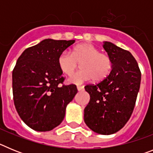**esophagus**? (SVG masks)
Wrapping results in <instances>:
<instances>
[{"label": "esophagus", "instance_id": "esophagus-1", "mask_svg": "<svg viewBox=\"0 0 153 153\" xmlns=\"http://www.w3.org/2000/svg\"><path fill=\"white\" fill-rule=\"evenodd\" d=\"M78 91H83L84 90V86H77Z\"/></svg>", "mask_w": 153, "mask_h": 153}]
</instances>
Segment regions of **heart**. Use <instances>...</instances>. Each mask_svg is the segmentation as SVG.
Returning <instances> with one entry per match:
<instances>
[{
	"mask_svg": "<svg viewBox=\"0 0 153 153\" xmlns=\"http://www.w3.org/2000/svg\"><path fill=\"white\" fill-rule=\"evenodd\" d=\"M58 67L67 76L74 74L78 63L81 70L68 79L69 83L81 84L93 79L100 81L107 76L113 67V61L107 54L101 53L97 48L90 44L76 46L71 53L64 51L58 57Z\"/></svg>",
	"mask_w": 153,
	"mask_h": 153,
	"instance_id": "obj_1",
	"label": "heart"
}]
</instances>
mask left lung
Returning a JSON list of instances; mask_svg holds the SVG:
<instances>
[{
    "label": "left lung",
    "instance_id": "1",
    "mask_svg": "<svg viewBox=\"0 0 153 153\" xmlns=\"http://www.w3.org/2000/svg\"><path fill=\"white\" fill-rule=\"evenodd\" d=\"M113 61L110 74L95 85H86L90 100L84 109V122L93 132L110 135L130 118L140 90L141 72L131 53L111 42H103Z\"/></svg>",
    "mask_w": 153,
    "mask_h": 153
}]
</instances>
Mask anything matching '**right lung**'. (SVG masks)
<instances>
[{
	"instance_id": "right-lung-1",
	"label": "right lung",
	"mask_w": 153,
	"mask_h": 153,
	"mask_svg": "<svg viewBox=\"0 0 153 153\" xmlns=\"http://www.w3.org/2000/svg\"><path fill=\"white\" fill-rule=\"evenodd\" d=\"M75 40L45 39L26 49L12 73L13 102L21 120L39 132L52 130L65 117L76 86L63 85L58 57Z\"/></svg>"
}]
</instances>
